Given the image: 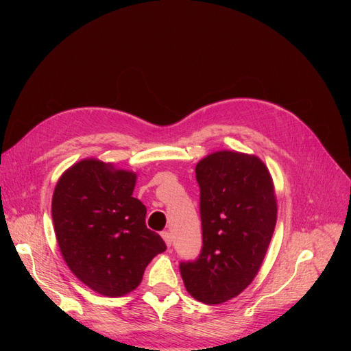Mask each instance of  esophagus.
Segmentation results:
<instances>
[{
	"mask_svg": "<svg viewBox=\"0 0 351 351\" xmlns=\"http://www.w3.org/2000/svg\"><path fill=\"white\" fill-rule=\"evenodd\" d=\"M161 236H162V239H164V241H165V244H167V247H171V243H173L171 234H169L168 231H162Z\"/></svg>",
	"mask_w": 351,
	"mask_h": 351,
	"instance_id": "obj_1",
	"label": "esophagus"
}]
</instances>
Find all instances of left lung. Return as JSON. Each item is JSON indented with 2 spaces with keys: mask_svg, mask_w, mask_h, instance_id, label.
<instances>
[{
  "mask_svg": "<svg viewBox=\"0 0 351 351\" xmlns=\"http://www.w3.org/2000/svg\"><path fill=\"white\" fill-rule=\"evenodd\" d=\"M202 246L180 263L186 290L205 304L239 295L256 277L277 224L271 174L258 156L218 151L196 165Z\"/></svg>",
  "mask_w": 351,
  "mask_h": 351,
  "instance_id": "obj_1",
  "label": "left lung"
}]
</instances>
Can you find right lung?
<instances>
[{
  "label": "right lung",
  "instance_id": "right-lung-1",
  "mask_svg": "<svg viewBox=\"0 0 351 351\" xmlns=\"http://www.w3.org/2000/svg\"><path fill=\"white\" fill-rule=\"evenodd\" d=\"M136 174L83 159L62 174L52 221L70 271L102 295L120 297L141 284L145 268L167 246L146 227V206L133 197Z\"/></svg>",
  "mask_w": 351,
  "mask_h": 351
}]
</instances>
